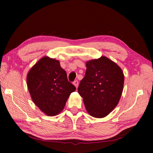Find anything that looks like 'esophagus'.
<instances>
[{
  "mask_svg": "<svg viewBox=\"0 0 153 153\" xmlns=\"http://www.w3.org/2000/svg\"><path fill=\"white\" fill-rule=\"evenodd\" d=\"M73 84H74V86H76V88H77V87H78V81H77V80H75Z\"/></svg>",
  "mask_w": 153,
  "mask_h": 153,
  "instance_id": "obj_1",
  "label": "esophagus"
}]
</instances>
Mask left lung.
Masks as SVG:
<instances>
[{
    "label": "left lung",
    "instance_id": "8db88e82",
    "mask_svg": "<svg viewBox=\"0 0 153 153\" xmlns=\"http://www.w3.org/2000/svg\"><path fill=\"white\" fill-rule=\"evenodd\" d=\"M86 66V74L77 91L90 115L103 118L120 101L124 84L123 71L117 63L104 56L87 61Z\"/></svg>",
    "mask_w": 153,
    "mask_h": 153
}]
</instances>
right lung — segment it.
<instances>
[{
	"label": "right lung",
	"mask_w": 153,
	"mask_h": 153,
	"mask_svg": "<svg viewBox=\"0 0 153 153\" xmlns=\"http://www.w3.org/2000/svg\"><path fill=\"white\" fill-rule=\"evenodd\" d=\"M27 86L33 102L48 116L60 113L69 95L76 90L67 79L59 61L47 56L41 58L28 71Z\"/></svg>",
	"instance_id": "right-lung-1"
}]
</instances>
